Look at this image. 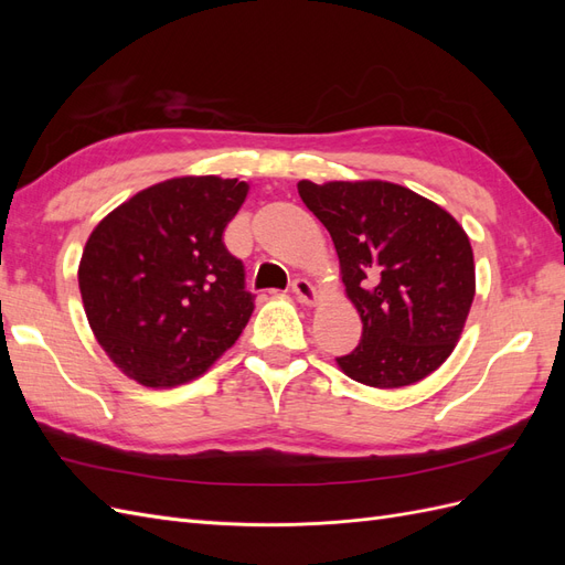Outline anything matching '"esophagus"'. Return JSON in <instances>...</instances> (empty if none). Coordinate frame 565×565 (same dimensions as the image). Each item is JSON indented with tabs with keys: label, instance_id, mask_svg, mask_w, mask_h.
<instances>
[{
	"label": "esophagus",
	"instance_id": "34e87169",
	"mask_svg": "<svg viewBox=\"0 0 565 565\" xmlns=\"http://www.w3.org/2000/svg\"><path fill=\"white\" fill-rule=\"evenodd\" d=\"M292 292L301 303H313V299H316V289L306 278H295L292 280Z\"/></svg>",
	"mask_w": 565,
	"mask_h": 565
}]
</instances>
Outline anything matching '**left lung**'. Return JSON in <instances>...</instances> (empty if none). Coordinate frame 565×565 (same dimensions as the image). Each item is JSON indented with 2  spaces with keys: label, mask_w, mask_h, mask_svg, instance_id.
Listing matches in <instances>:
<instances>
[{
  "label": "left lung",
  "mask_w": 565,
  "mask_h": 565,
  "mask_svg": "<svg viewBox=\"0 0 565 565\" xmlns=\"http://www.w3.org/2000/svg\"><path fill=\"white\" fill-rule=\"evenodd\" d=\"M330 231L341 280L363 320L358 347L337 358L351 380L398 388L446 363L465 330L476 278L469 237L409 188L386 181H299Z\"/></svg>",
  "instance_id": "8db88e82"
}]
</instances>
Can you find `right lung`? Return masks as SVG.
<instances>
[{"label":"right lung","instance_id":"add662e5","mask_svg":"<svg viewBox=\"0 0 565 565\" xmlns=\"http://www.w3.org/2000/svg\"><path fill=\"white\" fill-rule=\"evenodd\" d=\"M249 185L183 177L150 185L89 235L79 292L98 344L146 386L191 382L254 311L245 266L224 245Z\"/></svg>","mask_w":565,"mask_h":565}]
</instances>
